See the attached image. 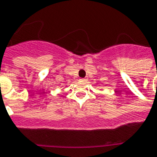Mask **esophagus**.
I'll use <instances>...</instances> for the list:
<instances>
[{
  "label": "esophagus",
  "instance_id": "obj_1",
  "mask_svg": "<svg viewBox=\"0 0 157 157\" xmlns=\"http://www.w3.org/2000/svg\"><path fill=\"white\" fill-rule=\"evenodd\" d=\"M81 81H86V79H85V78H81Z\"/></svg>",
  "mask_w": 157,
  "mask_h": 157
}]
</instances>
